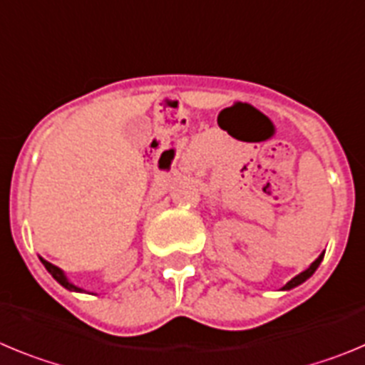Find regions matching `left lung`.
<instances>
[{"mask_svg": "<svg viewBox=\"0 0 365 365\" xmlns=\"http://www.w3.org/2000/svg\"><path fill=\"white\" fill-rule=\"evenodd\" d=\"M322 260H324V252H322V255H320V256H318L317 260H314V262H313V264H311V265H309V267L305 269V271H304V272H300V274H297V277H294V278H293V280H289V282H287V284H285V285H284V287H282V289H284V291H289V289H293V287H297V285L304 284V282H305V280H307V278H309V277H311V274H313V272H314V271H317V269H318V265H320V262H322Z\"/></svg>", "mask_w": 365, "mask_h": 365, "instance_id": "obj_1", "label": "left lung"}]
</instances>
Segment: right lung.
I'll use <instances>...</instances> for the list:
<instances>
[{
  "mask_svg": "<svg viewBox=\"0 0 365 365\" xmlns=\"http://www.w3.org/2000/svg\"><path fill=\"white\" fill-rule=\"evenodd\" d=\"M39 260H41V264L45 265V269H47V271L51 272L52 278H54V280L58 282V284L63 285L65 289H68V291H78V293H81V291H83V289H80V287H76V285H74V284H71V282L67 280V277H65V272L61 271L60 267H56V265H52L51 262L43 260V258H39Z\"/></svg>",
  "mask_w": 365,
  "mask_h": 365,
  "instance_id": "right-lung-1",
  "label": "right lung"
}]
</instances>
